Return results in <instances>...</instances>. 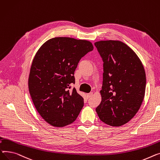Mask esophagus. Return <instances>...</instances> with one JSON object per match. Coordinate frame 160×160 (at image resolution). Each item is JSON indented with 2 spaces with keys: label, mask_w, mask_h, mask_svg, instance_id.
I'll return each mask as SVG.
<instances>
[{
  "label": "esophagus",
  "mask_w": 160,
  "mask_h": 160,
  "mask_svg": "<svg viewBox=\"0 0 160 160\" xmlns=\"http://www.w3.org/2000/svg\"><path fill=\"white\" fill-rule=\"evenodd\" d=\"M92 95H93V93H92V92H90V93H87V98H90V97L92 96Z\"/></svg>",
  "instance_id": "obj_1"
}]
</instances>
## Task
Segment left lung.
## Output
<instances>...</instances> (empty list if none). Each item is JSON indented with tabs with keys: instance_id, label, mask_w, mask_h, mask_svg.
Instances as JSON below:
<instances>
[{
	"instance_id": "obj_1",
	"label": "left lung",
	"mask_w": 160,
	"mask_h": 160,
	"mask_svg": "<svg viewBox=\"0 0 160 160\" xmlns=\"http://www.w3.org/2000/svg\"><path fill=\"white\" fill-rule=\"evenodd\" d=\"M94 44L103 61L101 101L96 112L105 123L120 127L134 117L142 104L145 69L136 53L123 42L100 41Z\"/></svg>"
}]
</instances>
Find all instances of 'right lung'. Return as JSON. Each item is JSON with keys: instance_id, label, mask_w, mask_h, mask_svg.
<instances>
[{"instance_id": "obj_1", "label": "right lung", "mask_w": 160, "mask_h": 160, "mask_svg": "<svg viewBox=\"0 0 160 160\" xmlns=\"http://www.w3.org/2000/svg\"><path fill=\"white\" fill-rule=\"evenodd\" d=\"M93 46L87 40L55 37L45 42L33 59L28 89L33 105L50 125L63 127L76 119L84 105L83 98L70 84L80 59Z\"/></svg>"}]
</instances>
